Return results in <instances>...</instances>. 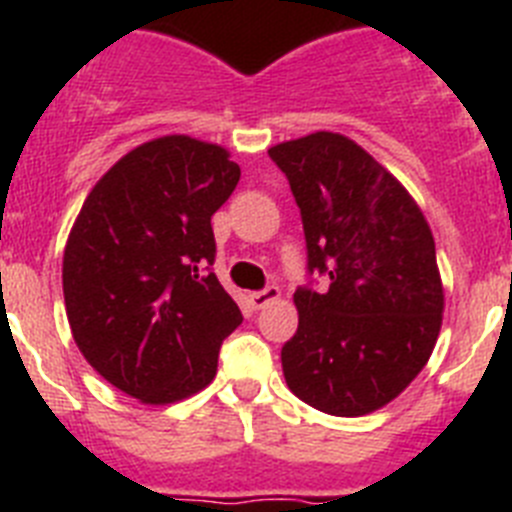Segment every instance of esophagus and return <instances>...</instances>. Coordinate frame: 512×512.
Returning a JSON list of instances; mask_svg holds the SVG:
<instances>
[{
	"label": "esophagus",
	"mask_w": 512,
	"mask_h": 512,
	"mask_svg": "<svg viewBox=\"0 0 512 512\" xmlns=\"http://www.w3.org/2000/svg\"><path fill=\"white\" fill-rule=\"evenodd\" d=\"M274 300H279V287H274V284L266 289H261V292H253L251 295V305L256 307V310H261V307H266L269 302H274Z\"/></svg>",
	"instance_id": "1"
}]
</instances>
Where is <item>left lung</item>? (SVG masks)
I'll return each instance as SVG.
<instances>
[{
  "mask_svg": "<svg viewBox=\"0 0 512 512\" xmlns=\"http://www.w3.org/2000/svg\"><path fill=\"white\" fill-rule=\"evenodd\" d=\"M302 215L307 269L328 292H295L287 387L320 413L359 418L395 400L433 354L443 284L418 202L359 143L318 130L269 148Z\"/></svg>",
  "mask_w": 512,
  "mask_h": 512,
  "instance_id": "1",
  "label": "left lung"
}]
</instances>
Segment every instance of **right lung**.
I'll return each mask as SVG.
<instances>
[{
  "instance_id": "1",
  "label": "right lung",
  "mask_w": 512,
  "mask_h": 512,
  "mask_svg": "<svg viewBox=\"0 0 512 512\" xmlns=\"http://www.w3.org/2000/svg\"><path fill=\"white\" fill-rule=\"evenodd\" d=\"M241 169L228 148L164 135L92 187L63 251V300L84 359L146 405L205 390L241 310L212 271V215Z\"/></svg>"
}]
</instances>
